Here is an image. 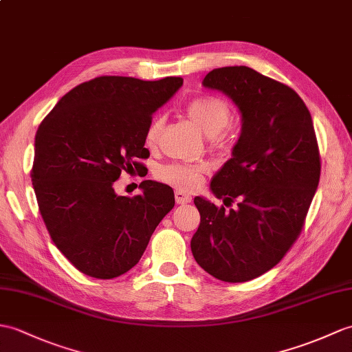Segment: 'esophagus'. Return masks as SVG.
Here are the masks:
<instances>
[{
  "label": "esophagus",
  "instance_id": "34e87169",
  "mask_svg": "<svg viewBox=\"0 0 352 352\" xmlns=\"http://www.w3.org/2000/svg\"><path fill=\"white\" fill-rule=\"evenodd\" d=\"M175 201L177 204H187L192 201V196L189 193H186L184 190H175Z\"/></svg>",
  "mask_w": 352,
  "mask_h": 352
}]
</instances>
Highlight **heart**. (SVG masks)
Returning a JSON list of instances; mask_svg holds the SVG:
<instances>
[{
  "instance_id": "1",
  "label": "heart",
  "mask_w": 352,
  "mask_h": 352,
  "mask_svg": "<svg viewBox=\"0 0 352 352\" xmlns=\"http://www.w3.org/2000/svg\"><path fill=\"white\" fill-rule=\"evenodd\" d=\"M186 116L193 124L198 127L204 135H207L210 142L217 148H223L230 144V133L226 132V126L231 121V106L220 97H199L192 100L186 108ZM163 129V118H154L146 127L145 142L148 146H154L159 141ZM207 173V166L204 165H175L163 166L159 170V178L162 182L179 187L183 190H195L202 183L204 174Z\"/></svg>"
}]
</instances>
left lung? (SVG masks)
<instances>
[{"label": "left lung", "mask_w": 352, "mask_h": 352, "mask_svg": "<svg viewBox=\"0 0 352 352\" xmlns=\"http://www.w3.org/2000/svg\"><path fill=\"white\" fill-rule=\"evenodd\" d=\"M202 85L239 106L241 135L210 189L230 211L196 196L192 253L208 274L248 282L267 273L303 230L321 174L312 117L292 88L246 65L220 67Z\"/></svg>", "instance_id": "left-lung-1"}]
</instances>
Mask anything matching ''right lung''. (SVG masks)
Segmentation results:
<instances>
[{"label":"right lung","mask_w":352,"mask_h":352,"mask_svg":"<svg viewBox=\"0 0 352 352\" xmlns=\"http://www.w3.org/2000/svg\"><path fill=\"white\" fill-rule=\"evenodd\" d=\"M182 78L100 76L63 96L38 126L31 182L55 246L80 273L113 279L135 267L170 210L174 192L151 179L141 195L120 196L122 170L142 166L153 113Z\"/></svg>","instance_id":"1"}]
</instances>
